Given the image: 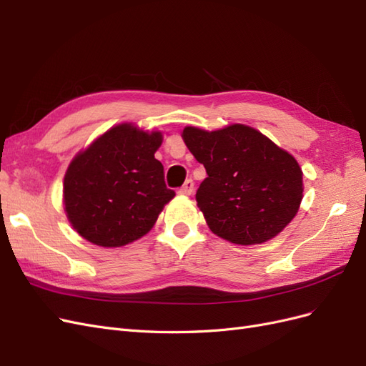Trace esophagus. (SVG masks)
Here are the masks:
<instances>
[{"label": "esophagus", "instance_id": "obj_1", "mask_svg": "<svg viewBox=\"0 0 366 366\" xmlns=\"http://www.w3.org/2000/svg\"><path fill=\"white\" fill-rule=\"evenodd\" d=\"M194 186H195V183H194V180H186L184 182V184L180 187L179 189V192L180 194H183V195H191L192 192H194Z\"/></svg>", "mask_w": 366, "mask_h": 366}]
</instances>
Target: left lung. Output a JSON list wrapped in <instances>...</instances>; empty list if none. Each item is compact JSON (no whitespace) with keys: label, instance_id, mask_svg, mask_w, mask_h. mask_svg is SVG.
Instances as JSON below:
<instances>
[{"label":"left lung","instance_id":"8db88e82","mask_svg":"<svg viewBox=\"0 0 366 366\" xmlns=\"http://www.w3.org/2000/svg\"><path fill=\"white\" fill-rule=\"evenodd\" d=\"M183 140L206 168L195 200L215 235L241 246L261 244L295 218L302 171L259 131L239 124L212 132L186 127Z\"/></svg>","mask_w":366,"mask_h":366}]
</instances>
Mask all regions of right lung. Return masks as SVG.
<instances>
[{
  "instance_id": "1",
  "label": "right lung",
  "mask_w": 366,
  "mask_h": 366,
  "mask_svg": "<svg viewBox=\"0 0 366 366\" xmlns=\"http://www.w3.org/2000/svg\"><path fill=\"white\" fill-rule=\"evenodd\" d=\"M160 145V132L122 124L77 154L64 179L65 212L77 234L102 247L148 234L175 195L154 157Z\"/></svg>"
}]
</instances>
